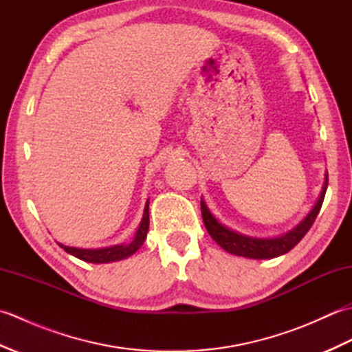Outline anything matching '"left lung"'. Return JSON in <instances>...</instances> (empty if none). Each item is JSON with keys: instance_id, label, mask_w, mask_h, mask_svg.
<instances>
[{"instance_id": "obj_1", "label": "left lung", "mask_w": 352, "mask_h": 352, "mask_svg": "<svg viewBox=\"0 0 352 352\" xmlns=\"http://www.w3.org/2000/svg\"><path fill=\"white\" fill-rule=\"evenodd\" d=\"M327 186H328V175H325V183H324L322 192H320L319 195V199L316 201V204L313 206L309 214L305 216V218L298 223L295 228H292L289 233L278 237H272V239L250 237L242 233H237L234 230H230L228 227L222 226V223L214 218L203 199H201V214H203V221L208 234H210L213 241L227 252L234 254V256L248 257V258H274L289 252L294 246L300 243V241L305 234H307V231L310 230L313 222L316 219L320 207H322Z\"/></svg>"}]
</instances>
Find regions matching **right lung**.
Wrapping results in <instances>:
<instances>
[{"label":"right lung","instance_id":"add662e5","mask_svg":"<svg viewBox=\"0 0 352 352\" xmlns=\"http://www.w3.org/2000/svg\"><path fill=\"white\" fill-rule=\"evenodd\" d=\"M149 199L145 204V210H144V218L140 221V226L136 231V236H134L133 241L130 243H121V245H113V246H107V248H98V250H85V248H74V246H66L60 245V248H63L66 252L71 254V256L77 257L83 261H87V263H110V261H118L133 256L142 245H144L146 233L149 228Z\"/></svg>","mask_w":352,"mask_h":352}]
</instances>
